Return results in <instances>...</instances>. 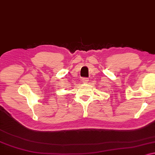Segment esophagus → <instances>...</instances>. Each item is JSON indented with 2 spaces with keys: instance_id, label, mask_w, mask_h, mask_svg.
Instances as JSON below:
<instances>
[{
  "instance_id": "obj_1",
  "label": "esophagus",
  "mask_w": 155,
  "mask_h": 155,
  "mask_svg": "<svg viewBox=\"0 0 155 155\" xmlns=\"http://www.w3.org/2000/svg\"><path fill=\"white\" fill-rule=\"evenodd\" d=\"M82 81H83V83H87V81H88V78H82Z\"/></svg>"
}]
</instances>
